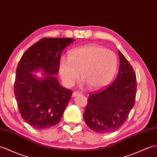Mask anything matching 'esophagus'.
Wrapping results in <instances>:
<instances>
[{
    "label": "esophagus",
    "mask_w": 157,
    "mask_h": 157,
    "mask_svg": "<svg viewBox=\"0 0 157 157\" xmlns=\"http://www.w3.org/2000/svg\"><path fill=\"white\" fill-rule=\"evenodd\" d=\"M82 93L79 92H78V91H75V92H73V96L75 97V96H79V95H81Z\"/></svg>",
    "instance_id": "34e87169"
}]
</instances>
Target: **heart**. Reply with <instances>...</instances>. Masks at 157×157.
<instances>
[{
    "mask_svg": "<svg viewBox=\"0 0 157 157\" xmlns=\"http://www.w3.org/2000/svg\"><path fill=\"white\" fill-rule=\"evenodd\" d=\"M118 67V57L112 50L98 45H87L70 51L67 59H61L59 70L61 79L71 86L79 78L91 89L99 90L108 84Z\"/></svg>",
    "mask_w": 157,
    "mask_h": 157,
    "instance_id": "heart-1",
    "label": "heart"
}]
</instances>
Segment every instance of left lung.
<instances>
[{"label":"left lung","instance_id":"8db88e82","mask_svg":"<svg viewBox=\"0 0 157 157\" xmlns=\"http://www.w3.org/2000/svg\"><path fill=\"white\" fill-rule=\"evenodd\" d=\"M120 70L110 86L90 94L83 119L94 132L105 134L114 132L126 122L134 105L136 78L132 67L118 51Z\"/></svg>","mask_w":157,"mask_h":157}]
</instances>
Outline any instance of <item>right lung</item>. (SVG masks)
<instances>
[{
    "label": "right lung",
    "instance_id": "right-lung-1",
    "mask_svg": "<svg viewBox=\"0 0 157 157\" xmlns=\"http://www.w3.org/2000/svg\"><path fill=\"white\" fill-rule=\"evenodd\" d=\"M71 38H43L24 53L17 65L14 92L20 114L33 128L43 130L59 122L72 95L55 77L59 72L62 51ZM38 70L46 76L32 74Z\"/></svg>",
    "mask_w": 157,
    "mask_h": 157
}]
</instances>
